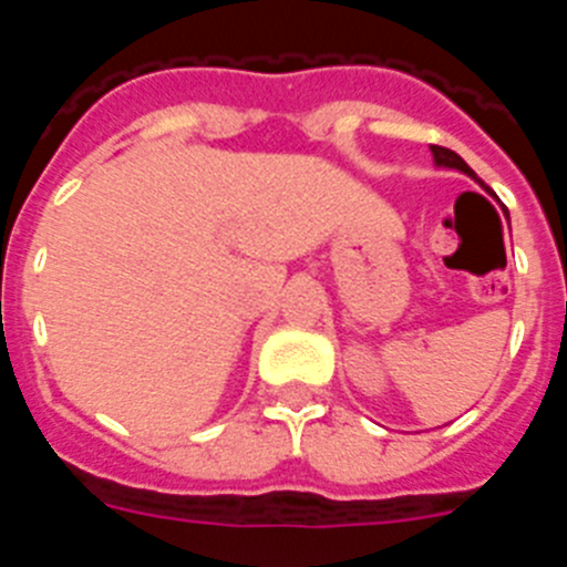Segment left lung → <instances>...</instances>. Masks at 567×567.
<instances>
[{"mask_svg": "<svg viewBox=\"0 0 567 567\" xmlns=\"http://www.w3.org/2000/svg\"><path fill=\"white\" fill-rule=\"evenodd\" d=\"M432 155H434V164H437V167H445V169H457V173H463V175H468V178H474V182L480 184V187L485 189V193H491L488 187H485L483 182H480L477 178V173H474V169L468 167V164L463 162V158H460L457 153H454V150H445V147H437V144H432ZM494 195V193H491Z\"/></svg>", "mask_w": 567, "mask_h": 567, "instance_id": "left-lung-1", "label": "left lung"}]
</instances>
